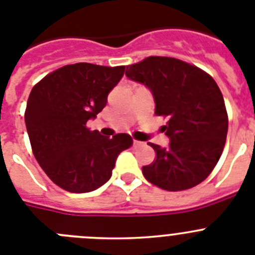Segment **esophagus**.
Listing matches in <instances>:
<instances>
[{
	"label": "esophagus",
	"instance_id": "obj_1",
	"mask_svg": "<svg viewBox=\"0 0 255 255\" xmlns=\"http://www.w3.org/2000/svg\"><path fill=\"white\" fill-rule=\"evenodd\" d=\"M141 144H143V143H141V141H138V140L132 141V145H134V147H140Z\"/></svg>",
	"mask_w": 255,
	"mask_h": 255
}]
</instances>
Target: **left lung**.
<instances>
[{"mask_svg": "<svg viewBox=\"0 0 255 255\" xmlns=\"http://www.w3.org/2000/svg\"><path fill=\"white\" fill-rule=\"evenodd\" d=\"M125 75L145 85L155 115L166 116L162 128L168 147L148 143L157 158L144 166L149 182L168 191L186 190L208 177L225 147L229 120L220 88L212 76L177 58L150 56L126 67Z\"/></svg>", "mask_w": 255, "mask_h": 255, "instance_id": "8db88e82", "label": "left lung"}]
</instances>
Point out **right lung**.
Listing matches in <instances>:
<instances>
[{"label":"right lung","mask_w":255,"mask_h":255,"mask_svg":"<svg viewBox=\"0 0 255 255\" xmlns=\"http://www.w3.org/2000/svg\"><path fill=\"white\" fill-rule=\"evenodd\" d=\"M124 71L125 66L67 65L44 76L29 94L25 125L35 159L70 193H89L106 184L119 154L132 145L128 134L111 139L87 128Z\"/></svg>","instance_id":"add662e5"}]
</instances>
